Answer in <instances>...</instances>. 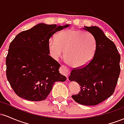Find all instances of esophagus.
<instances>
[{
	"label": "esophagus",
	"mask_w": 124,
	"mask_h": 124,
	"mask_svg": "<svg viewBox=\"0 0 124 124\" xmlns=\"http://www.w3.org/2000/svg\"><path fill=\"white\" fill-rule=\"evenodd\" d=\"M61 72L63 75H65V76H66L67 78H68V76L69 75V73H70V70H69V69H68L67 67L63 66V65H62V66H61Z\"/></svg>",
	"instance_id": "34e87169"
}]
</instances>
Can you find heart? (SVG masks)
<instances>
[{
  "instance_id": "obj_1",
  "label": "heart",
  "mask_w": 124,
  "mask_h": 124,
  "mask_svg": "<svg viewBox=\"0 0 124 124\" xmlns=\"http://www.w3.org/2000/svg\"><path fill=\"white\" fill-rule=\"evenodd\" d=\"M48 49L55 59L62 56L71 66L80 68L85 66L92 60L96 53L97 44L95 38L87 32L68 29L61 31L56 39L50 38Z\"/></svg>"
}]
</instances>
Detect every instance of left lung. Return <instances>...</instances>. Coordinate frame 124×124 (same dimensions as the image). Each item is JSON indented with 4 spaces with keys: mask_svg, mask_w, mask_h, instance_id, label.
<instances>
[{
    "mask_svg": "<svg viewBox=\"0 0 124 124\" xmlns=\"http://www.w3.org/2000/svg\"><path fill=\"white\" fill-rule=\"evenodd\" d=\"M96 41V53L86 66L73 69L70 82L80 86L79 94L72 96L75 101L85 106H95L113 94L120 73V55L114 43L97 26H84Z\"/></svg>",
    "mask_w": 124,
    "mask_h": 124,
    "instance_id": "8db88e82",
    "label": "left lung"
}]
</instances>
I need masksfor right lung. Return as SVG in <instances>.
<instances>
[{
    "instance_id": "1",
    "label": "right lung",
    "mask_w": 124,
    "mask_h": 124,
    "mask_svg": "<svg viewBox=\"0 0 124 124\" xmlns=\"http://www.w3.org/2000/svg\"><path fill=\"white\" fill-rule=\"evenodd\" d=\"M69 25L39 23L18 34L10 44L6 76L20 97L34 101L44 100L55 82L66 80L59 72L60 64L49 55L48 44L55 32Z\"/></svg>"
}]
</instances>
